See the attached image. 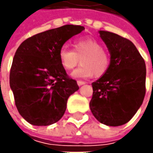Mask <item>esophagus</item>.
I'll return each instance as SVG.
<instances>
[{
	"label": "esophagus",
	"mask_w": 153,
	"mask_h": 153,
	"mask_svg": "<svg viewBox=\"0 0 153 153\" xmlns=\"http://www.w3.org/2000/svg\"><path fill=\"white\" fill-rule=\"evenodd\" d=\"M77 84H78V86L83 85V84H85V82H82V81H77Z\"/></svg>",
	"instance_id": "obj_1"
}]
</instances>
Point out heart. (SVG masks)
<instances>
[{"label":"heart","mask_w":153,"mask_h":153,"mask_svg":"<svg viewBox=\"0 0 153 153\" xmlns=\"http://www.w3.org/2000/svg\"><path fill=\"white\" fill-rule=\"evenodd\" d=\"M59 59L65 71H71L81 59L82 66L71 73L74 78H88L93 75L97 77L101 76L110 65L108 53L93 38L76 40L73 42V50L63 47L59 53Z\"/></svg>","instance_id":"1"}]
</instances>
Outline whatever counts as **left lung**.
I'll use <instances>...</instances> for the list:
<instances>
[{"instance_id":"1","label":"left lung","mask_w":153,"mask_h":153,"mask_svg":"<svg viewBox=\"0 0 153 153\" xmlns=\"http://www.w3.org/2000/svg\"><path fill=\"white\" fill-rule=\"evenodd\" d=\"M111 55L108 70L92 83V113L107 126L127 123L142 105L146 94V64L129 40L100 30Z\"/></svg>"}]
</instances>
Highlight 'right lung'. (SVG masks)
Here are the masks:
<instances>
[{
	"mask_svg": "<svg viewBox=\"0 0 153 153\" xmlns=\"http://www.w3.org/2000/svg\"><path fill=\"white\" fill-rule=\"evenodd\" d=\"M84 27L73 25L46 30L24 41L15 53L10 71V88L19 114L36 126L59 120L68 98L79 89L61 66L63 45Z\"/></svg>",
	"mask_w": 153,
	"mask_h": 153,
	"instance_id": "1",
	"label": "right lung"
}]
</instances>
